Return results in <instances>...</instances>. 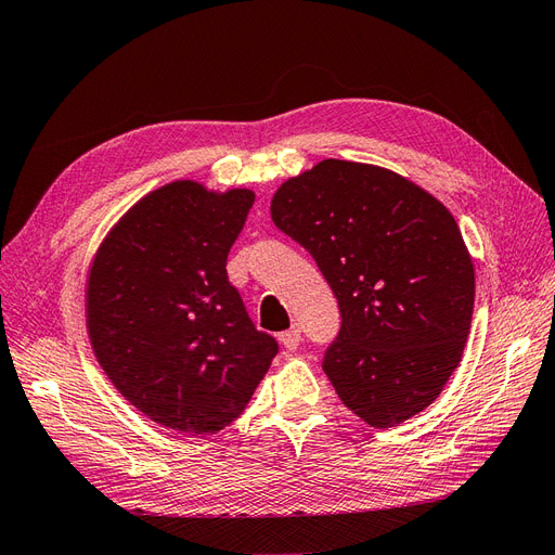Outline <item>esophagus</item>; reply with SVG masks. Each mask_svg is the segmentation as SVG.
I'll list each match as a JSON object with an SVG mask.
<instances>
[{"instance_id": "obj_1", "label": "esophagus", "mask_w": 555, "mask_h": 555, "mask_svg": "<svg viewBox=\"0 0 555 555\" xmlns=\"http://www.w3.org/2000/svg\"><path fill=\"white\" fill-rule=\"evenodd\" d=\"M300 340H304V335H300L298 326H292L289 331L280 333V343L284 349H296L300 345Z\"/></svg>"}]
</instances>
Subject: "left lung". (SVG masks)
<instances>
[{
	"instance_id": "8db88e82",
	"label": "left lung",
	"mask_w": 555,
	"mask_h": 555,
	"mask_svg": "<svg viewBox=\"0 0 555 555\" xmlns=\"http://www.w3.org/2000/svg\"><path fill=\"white\" fill-rule=\"evenodd\" d=\"M273 224L304 245L338 298L324 373L373 428L426 410L473 324L475 266L449 208L375 164L324 159L284 180Z\"/></svg>"
}]
</instances>
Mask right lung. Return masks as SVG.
Listing matches in <instances>:
<instances>
[{
  "mask_svg": "<svg viewBox=\"0 0 555 555\" xmlns=\"http://www.w3.org/2000/svg\"><path fill=\"white\" fill-rule=\"evenodd\" d=\"M255 192L173 180L139 198L99 243L86 280L94 357L155 424L212 435L249 402L278 354L227 278Z\"/></svg>",
  "mask_w": 555,
  "mask_h": 555,
  "instance_id": "right-lung-1",
  "label": "right lung"
}]
</instances>
